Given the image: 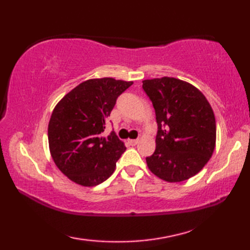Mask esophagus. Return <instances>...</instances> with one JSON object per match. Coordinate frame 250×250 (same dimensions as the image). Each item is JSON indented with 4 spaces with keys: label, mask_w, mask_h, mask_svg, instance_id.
<instances>
[{
    "label": "esophagus",
    "mask_w": 250,
    "mask_h": 250,
    "mask_svg": "<svg viewBox=\"0 0 250 250\" xmlns=\"http://www.w3.org/2000/svg\"><path fill=\"white\" fill-rule=\"evenodd\" d=\"M128 143L131 146H135L139 143V140H128Z\"/></svg>",
    "instance_id": "obj_1"
}]
</instances>
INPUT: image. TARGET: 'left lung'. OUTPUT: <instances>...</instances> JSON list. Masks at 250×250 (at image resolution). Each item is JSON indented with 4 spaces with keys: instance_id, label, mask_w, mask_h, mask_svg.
Here are the masks:
<instances>
[{
    "instance_id": "obj_1",
    "label": "left lung",
    "mask_w": 250,
    "mask_h": 250,
    "mask_svg": "<svg viewBox=\"0 0 250 250\" xmlns=\"http://www.w3.org/2000/svg\"><path fill=\"white\" fill-rule=\"evenodd\" d=\"M156 111V150L147 167L166 182L179 183L198 174L213 155L216 120L204 94L174 77L143 81Z\"/></svg>"
}]
</instances>
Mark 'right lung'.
<instances>
[{"mask_svg":"<svg viewBox=\"0 0 250 250\" xmlns=\"http://www.w3.org/2000/svg\"><path fill=\"white\" fill-rule=\"evenodd\" d=\"M133 82L93 78L79 83L52 110L48 143L58 168L83 187L105 182L125 150L115 132L103 136L105 122L119 95Z\"/></svg>","mask_w":250,"mask_h":250,"instance_id":"1","label":"right lung"}]
</instances>
